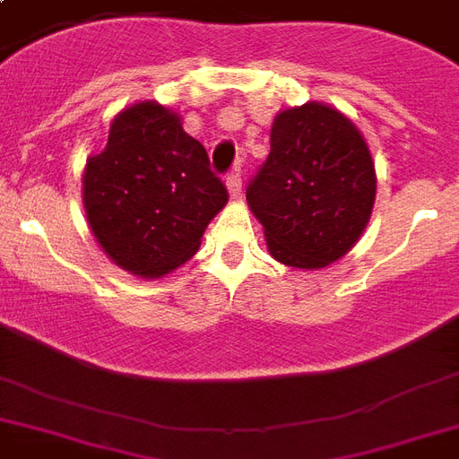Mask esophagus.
<instances>
[{
	"label": "esophagus",
	"mask_w": 459,
	"mask_h": 459,
	"mask_svg": "<svg viewBox=\"0 0 459 459\" xmlns=\"http://www.w3.org/2000/svg\"><path fill=\"white\" fill-rule=\"evenodd\" d=\"M226 187H229L230 200H240V197H243V178H240V171L229 173V178H226Z\"/></svg>",
	"instance_id": "obj_1"
}]
</instances>
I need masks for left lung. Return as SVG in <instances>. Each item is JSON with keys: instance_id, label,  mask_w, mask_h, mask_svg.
Listing matches in <instances>:
<instances>
[{"instance_id": "8db88e82", "label": "left lung", "mask_w": 459, "mask_h": 459, "mask_svg": "<svg viewBox=\"0 0 459 459\" xmlns=\"http://www.w3.org/2000/svg\"><path fill=\"white\" fill-rule=\"evenodd\" d=\"M374 200V159L345 114L321 102L276 114L272 152L247 186L276 262L309 272L333 264L359 240Z\"/></svg>"}]
</instances>
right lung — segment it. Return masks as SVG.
<instances>
[{"mask_svg": "<svg viewBox=\"0 0 459 459\" xmlns=\"http://www.w3.org/2000/svg\"><path fill=\"white\" fill-rule=\"evenodd\" d=\"M226 202L207 150L159 102L118 111L107 147L82 173L92 236L114 264L145 279L186 264Z\"/></svg>", "mask_w": 459, "mask_h": 459, "instance_id": "1", "label": "right lung"}]
</instances>
